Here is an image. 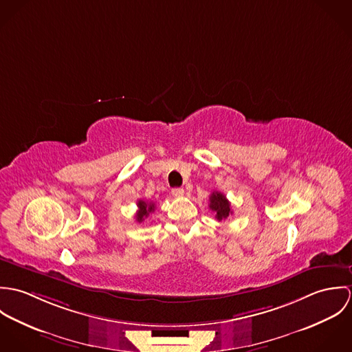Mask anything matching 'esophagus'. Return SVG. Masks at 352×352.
I'll return each instance as SVG.
<instances>
[{
  "instance_id": "esophagus-1",
  "label": "esophagus",
  "mask_w": 352,
  "mask_h": 352,
  "mask_svg": "<svg viewBox=\"0 0 352 352\" xmlns=\"http://www.w3.org/2000/svg\"><path fill=\"white\" fill-rule=\"evenodd\" d=\"M170 194L175 197V198H182L184 195V190L183 188H173L170 191Z\"/></svg>"
}]
</instances>
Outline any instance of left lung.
Segmentation results:
<instances>
[{
  "label": "left lung",
  "mask_w": 352,
  "mask_h": 352,
  "mask_svg": "<svg viewBox=\"0 0 352 352\" xmlns=\"http://www.w3.org/2000/svg\"><path fill=\"white\" fill-rule=\"evenodd\" d=\"M208 207L215 214V218L218 221H225L233 214V211L230 208V203L222 192H218V191H214L210 195Z\"/></svg>",
  "instance_id": "1"
}]
</instances>
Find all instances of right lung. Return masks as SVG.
I'll return each instance as SVG.
<instances>
[{
  "instance_id": "obj_1",
  "label": "right lung",
  "mask_w": 352,
  "mask_h": 352,
  "mask_svg": "<svg viewBox=\"0 0 352 352\" xmlns=\"http://www.w3.org/2000/svg\"><path fill=\"white\" fill-rule=\"evenodd\" d=\"M137 206H138V211H137V215H135L137 222L145 221V218H148L149 214H151L155 210V204L153 201H146L144 199H140Z\"/></svg>"
}]
</instances>
